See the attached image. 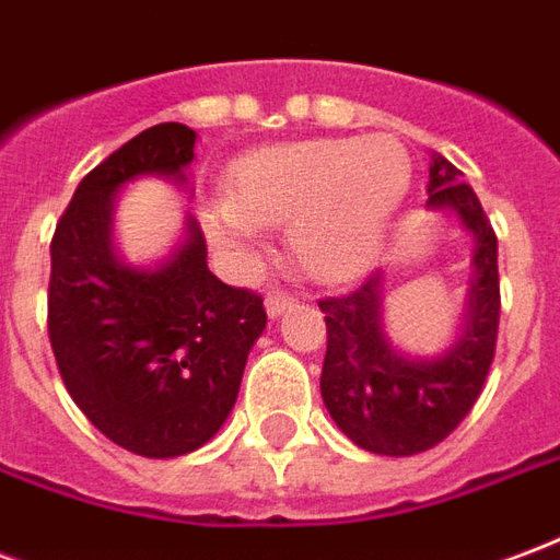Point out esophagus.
Wrapping results in <instances>:
<instances>
[{
	"instance_id": "1",
	"label": "esophagus",
	"mask_w": 560,
	"mask_h": 560,
	"mask_svg": "<svg viewBox=\"0 0 560 560\" xmlns=\"http://www.w3.org/2000/svg\"><path fill=\"white\" fill-rule=\"evenodd\" d=\"M288 308H293V296H284V293H269L267 296V315L276 320L281 317Z\"/></svg>"
}]
</instances>
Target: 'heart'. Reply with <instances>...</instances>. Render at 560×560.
<instances>
[{"instance_id":"b5f03b06","label":"heart","mask_w":560,"mask_h":560,"mask_svg":"<svg viewBox=\"0 0 560 560\" xmlns=\"http://www.w3.org/2000/svg\"><path fill=\"white\" fill-rule=\"evenodd\" d=\"M408 188L411 161L399 140H303L248 152L231 195L207 200L203 224L236 267L257 255L264 228L288 224L303 272L341 284L375 267Z\"/></svg>"}]
</instances>
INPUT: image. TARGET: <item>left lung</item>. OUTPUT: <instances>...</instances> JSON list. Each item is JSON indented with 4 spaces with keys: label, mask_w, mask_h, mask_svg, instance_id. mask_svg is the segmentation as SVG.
<instances>
[{
    "label": "left lung",
    "mask_w": 560,
    "mask_h": 560,
    "mask_svg": "<svg viewBox=\"0 0 560 560\" xmlns=\"http://www.w3.org/2000/svg\"><path fill=\"white\" fill-rule=\"evenodd\" d=\"M425 207L470 236L468 296L450 345L408 353L389 339L387 269L381 267L348 296L317 303L327 315L324 405L353 444L377 456H417L441 444L480 399L498 341V240L474 188L441 152L429 161Z\"/></svg>",
    "instance_id": "left-lung-1"
}]
</instances>
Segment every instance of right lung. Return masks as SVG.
<instances>
[{
    "instance_id": "right-lung-1",
    "label": "right lung",
    "mask_w": 560,
    "mask_h": 560,
    "mask_svg": "<svg viewBox=\"0 0 560 560\" xmlns=\"http://www.w3.org/2000/svg\"><path fill=\"white\" fill-rule=\"evenodd\" d=\"M197 131L161 122L83 176L50 245L47 329L78 408L128 453L173 458L231 417L245 360L267 329L264 300L219 281L188 212L167 255L131 264L116 245V203L155 176L191 195Z\"/></svg>"
}]
</instances>
